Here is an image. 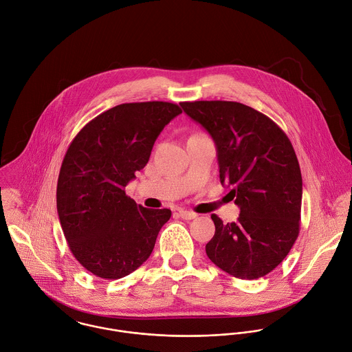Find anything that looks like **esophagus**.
Segmentation results:
<instances>
[{
  "mask_svg": "<svg viewBox=\"0 0 352 352\" xmlns=\"http://www.w3.org/2000/svg\"><path fill=\"white\" fill-rule=\"evenodd\" d=\"M178 214L185 219V220H192V219H196L197 217V213L192 211H185V210H179Z\"/></svg>",
  "mask_w": 352,
  "mask_h": 352,
  "instance_id": "obj_1",
  "label": "esophagus"
}]
</instances>
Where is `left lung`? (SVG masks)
Instances as JSON below:
<instances>
[{
	"label": "left lung",
	"instance_id": "obj_1",
	"mask_svg": "<svg viewBox=\"0 0 352 352\" xmlns=\"http://www.w3.org/2000/svg\"><path fill=\"white\" fill-rule=\"evenodd\" d=\"M208 131L217 149L220 182L241 208L236 223L212 214L214 235L206 246L212 263L238 279L274 271L299 235L302 175L287 135L265 114L238 102H182Z\"/></svg>",
	"mask_w": 352,
	"mask_h": 352
}]
</instances>
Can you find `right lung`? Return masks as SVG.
<instances>
[{
  "mask_svg": "<svg viewBox=\"0 0 352 352\" xmlns=\"http://www.w3.org/2000/svg\"><path fill=\"white\" fill-rule=\"evenodd\" d=\"M182 110L168 102L118 104L72 140L57 184V211L74 258L98 278L116 280L151 256L171 211L149 210L125 186L148 163L155 140Z\"/></svg>",
  "mask_w": 352,
  "mask_h": 352,
  "instance_id": "add662e5",
  "label": "right lung"
}]
</instances>
